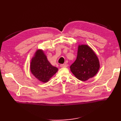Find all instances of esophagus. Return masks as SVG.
Here are the masks:
<instances>
[{
	"label": "esophagus",
	"mask_w": 121,
	"mask_h": 121,
	"mask_svg": "<svg viewBox=\"0 0 121 121\" xmlns=\"http://www.w3.org/2000/svg\"><path fill=\"white\" fill-rule=\"evenodd\" d=\"M60 67L61 68H67V67H68V65L66 64H62L60 65Z\"/></svg>",
	"instance_id": "esophagus-1"
}]
</instances>
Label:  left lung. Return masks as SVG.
<instances>
[{"mask_svg": "<svg viewBox=\"0 0 121 121\" xmlns=\"http://www.w3.org/2000/svg\"><path fill=\"white\" fill-rule=\"evenodd\" d=\"M70 68L77 79L86 81L93 77L99 71V59L87 45H79L76 60L70 65Z\"/></svg>", "mask_w": 121, "mask_h": 121, "instance_id": "obj_1", "label": "left lung"}]
</instances>
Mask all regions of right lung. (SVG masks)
Wrapping results in <instances>:
<instances>
[{
    "label": "right lung",
    "instance_id": "1",
    "mask_svg": "<svg viewBox=\"0 0 121 121\" xmlns=\"http://www.w3.org/2000/svg\"><path fill=\"white\" fill-rule=\"evenodd\" d=\"M30 71L39 81L46 83L50 80L58 69L53 66L48 61L43 50H37L31 59L30 65Z\"/></svg>",
    "mask_w": 121,
    "mask_h": 121
}]
</instances>
